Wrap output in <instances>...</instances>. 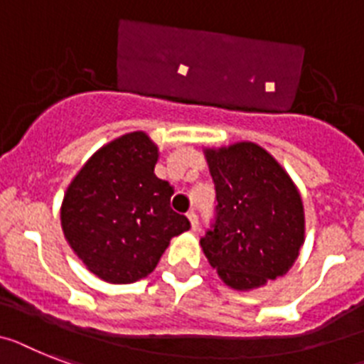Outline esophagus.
Instances as JSON below:
<instances>
[{
	"instance_id": "obj_1",
	"label": "esophagus",
	"mask_w": 364,
	"mask_h": 364,
	"mask_svg": "<svg viewBox=\"0 0 364 364\" xmlns=\"http://www.w3.org/2000/svg\"><path fill=\"white\" fill-rule=\"evenodd\" d=\"M187 218H188V222H191V229H192V231H196L198 225H200V222H198V215H196V213H194V210L187 213Z\"/></svg>"
}]
</instances>
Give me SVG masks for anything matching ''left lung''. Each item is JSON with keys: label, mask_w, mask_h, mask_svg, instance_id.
<instances>
[{"label": "left lung", "mask_w": 364, "mask_h": 364, "mask_svg": "<svg viewBox=\"0 0 364 364\" xmlns=\"http://www.w3.org/2000/svg\"><path fill=\"white\" fill-rule=\"evenodd\" d=\"M216 218L200 240L210 267L235 291L285 276L305 240L300 191L285 168L253 142L207 148Z\"/></svg>", "instance_id": "obj_1"}]
</instances>
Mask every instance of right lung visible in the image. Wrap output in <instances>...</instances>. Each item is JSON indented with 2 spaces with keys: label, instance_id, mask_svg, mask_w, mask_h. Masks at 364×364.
Listing matches in <instances>:
<instances>
[{
  "label": "right lung",
  "instance_id": "obj_1",
  "mask_svg": "<svg viewBox=\"0 0 364 364\" xmlns=\"http://www.w3.org/2000/svg\"><path fill=\"white\" fill-rule=\"evenodd\" d=\"M159 148L133 131L100 148L64 192L60 225L85 267L107 283L155 270L172 237L191 229L170 207L173 187L155 176Z\"/></svg>",
  "mask_w": 364,
  "mask_h": 364
}]
</instances>
